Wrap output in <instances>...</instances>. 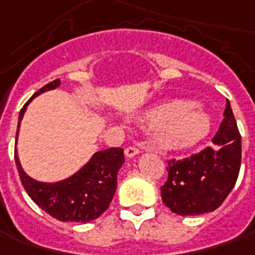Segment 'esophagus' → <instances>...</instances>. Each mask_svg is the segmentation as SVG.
Segmentation results:
<instances>
[{
	"label": "esophagus",
	"mask_w": 255,
	"mask_h": 255,
	"mask_svg": "<svg viewBox=\"0 0 255 255\" xmlns=\"http://www.w3.org/2000/svg\"><path fill=\"white\" fill-rule=\"evenodd\" d=\"M124 154H126L127 158H134L135 155L139 154V149H138L136 146H128V148H126Z\"/></svg>",
	"instance_id": "esophagus-1"
}]
</instances>
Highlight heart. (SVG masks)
<instances>
[{
	"mask_svg": "<svg viewBox=\"0 0 255 255\" xmlns=\"http://www.w3.org/2000/svg\"><path fill=\"white\" fill-rule=\"evenodd\" d=\"M139 124L155 128V142L162 149H186L200 142L212 128V119L202 107L186 100H172L144 113Z\"/></svg>",
	"mask_w": 255,
	"mask_h": 255,
	"instance_id": "1",
	"label": "heart"
}]
</instances>
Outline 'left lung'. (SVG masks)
<instances>
[{
  "mask_svg": "<svg viewBox=\"0 0 255 255\" xmlns=\"http://www.w3.org/2000/svg\"><path fill=\"white\" fill-rule=\"evenodd\" d=\"M220 129L213 146L185 159L168 161V180L161 186L163 203L179 216L213 212L236 185L242 163V136L226 103Z\"/></svg>",
  "mask_w": 255,
  "mask_h": 255,
  "instance_id": "obj_1",
  "label": "left lung"
}]
</instances>
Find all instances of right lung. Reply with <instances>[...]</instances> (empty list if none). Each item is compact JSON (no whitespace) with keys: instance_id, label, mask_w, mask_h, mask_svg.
Segmentation results:
<instances>
[{"instance_id":"add662e5","label":"right lung","mask_w":255,"mask_h":255,"mask_svg":"<svg viewBox=\"0 0 255 255\" xmlns=\"http://www.w3.org/2000/svg\"><path fill=\"white\" fill-rule=\"evenodd\" d=\"M59 86L60 79L50 82L35 93L23 106L18 117L16 142L28 104L36 96L55 90ZM15 163L26 193L42 210L60 222L89 223L103 215L110 206L117 190V175L124 163V151L121 148L99 151L72 176L56 182H40L31 178L22 169L16 148Z\"/></svg>"}]
</instances>
